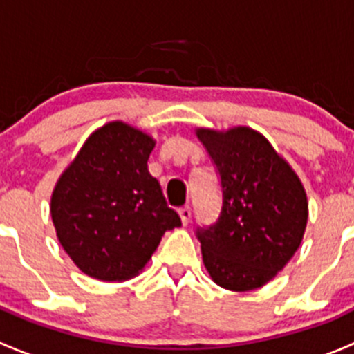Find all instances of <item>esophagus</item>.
<instances>
[{
	"label": "esophagus",
	"mask_w": 354,
	"mask_h": 354,
	"mask_svg": "<svg viewBox=\"0 0 354 354\" xmlns=\"http://www.w3.org/2000/svg\"><path fill=\"white\" fill-rule=\"evenodd\" d=\"M178 214H180L181 217V223H183V226H187L188 223H190V217H192V209L190 207H181L180 210H178Z\"/></svg>",
	"instance_id": "1"
}]
</instances>
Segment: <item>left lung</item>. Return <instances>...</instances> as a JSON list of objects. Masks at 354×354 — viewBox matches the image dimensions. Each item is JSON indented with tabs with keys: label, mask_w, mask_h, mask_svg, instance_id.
<instances>
[{
	"label": "left lung",
	"mask_w": 354,
	"mask_h": 354,
	"mask_svg": "<svg viewBox=\"0 0 354 354\" xmlns=\"http://www.w3.org/2000/svg\"><path fill=\"white\" fill-rule=\"evenodd\" d=\"M195 133L223 187L219 219L197 230L203 266L214 283L230 291L266 286L301 245L308 221L301 180L253 128H197Z\"/></svg>",
	"instance_id": "obj_1"
}]
</instances>
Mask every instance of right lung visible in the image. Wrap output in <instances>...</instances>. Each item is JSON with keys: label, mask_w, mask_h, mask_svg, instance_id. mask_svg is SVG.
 I'll use <instances>...</instances> for the list:
<instances>
[{"label": "right lung", "mask_w": 354, "mask_h": 354, "mask_svg": "<svg viewBox=\"0 0 354 354\" xmlns=\"http://www.w3.org/2000/svg\"><path fill=\"white\" fill-rule=\"evenodd\" d=\"M156 140L109 121L88 135L51 195L56 236L75 266L99 281L138 276L166 231L181 219L164 198L147 160Z\"/></svg>", "instance_id": "add662e5"}]
</instances>
